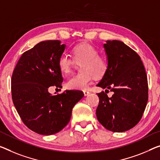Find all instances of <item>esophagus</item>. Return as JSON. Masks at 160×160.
<instances>
[{
    "instance_id": "34e87169",
    "label": "esophagus",
    "mask_w": 160,
    "mask_h": 160,
    "mask_svg": "<svg viewBox=\"0 0 160 160\" xmlns=\"http://www.w3.org/2000/svg\"><path fill=\"white\" fill-rule=\"evenodd\" d=\"M83 94H84V96H88V94H90V92L88 91H83Z\"/></svg>"
}]
</instances>
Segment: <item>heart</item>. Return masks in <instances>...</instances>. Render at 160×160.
Wrapping results in <instances>:
<instances>
[{"mask_svg":"<svg viewBox=\"0 0 160 160\" xmlns=\"http://www.w3.org/2000/svg\"><path fill=\"white\" fill-rule=\"evenodd\" d=\"M71 53L76 62L82 63L80 66L82 72L72 76L66 82L68 88L87 89L92 82V76L100 78L107 72V61L104 56L99 54V51L94 46L88 43L78 44L73 47ZM73 60L65 54L60 56L58 59V67L60 72L63 74H68L72 72L74 64Z\"/></svg>","mask_w":160,"mask_h":160,"instance_id":"obj_1","label":"heart"}]
</instances>
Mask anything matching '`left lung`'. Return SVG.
I'll return each instance as SVG.
<instances>
[{
  "mask_svg": "<svg viewBox=\"0 0 160 160\" xmlns=\"http://www.w3.org/2000/svg\"><path fill=\"white\" fill-rule=\"evenodd\" d=\"M108 68L97 87L113 92L108 98L99 93L96 111L98 121L106 129L123 132L133 128L143 115L148 101V83L140 56L122 41L104 44Z\"/></svg>",
  "mask_w": 160,
  "mask_h": 160,
  "instance_id": "obj_1",
  "label": "left lung"
}]
</instances>
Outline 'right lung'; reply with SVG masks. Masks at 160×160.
<instances>
[{
	"label": "right lung",
	"instance_id": "right-lung-1",
	"mask_svg": "<svg viewBox=\"0 0 160 160\" xmlns=\"http://www.w3.org/2000/svg\"><path fill=\"white\" fill-rule=\"evenodd\" d=\"M58 40L41 41L24 52L11 78L13 104L24 124L42 135L62 130L70 121L73 107L82 99L79 90H66L51 95V86L62 88L58 59L65 50Z\"/></svg>",
	"mask_w": 160,
	"mask_h": 160
}]
</instances>
